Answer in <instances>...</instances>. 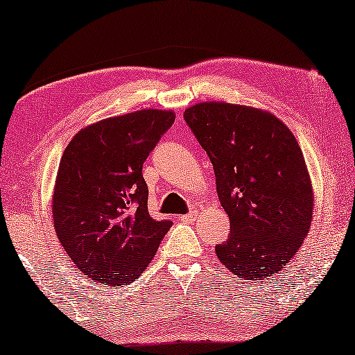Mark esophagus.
<instances>
[{
  "label": "esophagus",
  "mask_w": 355,
  "mask_h": 355,
  "mask_svg": "<svg viewBox=\"0 0 355 355\" xmlns=\"http://www.w3.org/2000/svg\"><path fill=\"white\" fill-rule=\"evenodd\" d=\"M196 218H198V211H196V210H191L189 214L180 216V220L184 221V223H193Z\"/></svg>",
  "instance_id": "34e87169"
}]
</instances>
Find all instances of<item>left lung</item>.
I'll return each mask as SVG.
<instances>
[{
  "label": "left lung",
  "instance_id": "1",
  "mask_svg": "<svg viewBox=\"0 0 355 355\" xmlns=\"http://www.w3.org/2000/svg\"><path fill=\"white\" fill-rule=\"evenodd\" d=\"M184 121L207 153L231 232L215 247L234 276H276L308 236L314 189L292 130L266 110L202 102Z\"/></svg>",
  "mask_w": 355,
  "mask_h": 355
}]
</instances>
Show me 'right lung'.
I'll return each mask as SVG.
<instances>
[{
	"label": "right lung",
	"mask_w": 355,
	"mask_h": 355,
	"mask_svg": "<svg viewBox=\"0 0 355 355\" xmlns=\"http://www.w3.org/2000/svg\"><path fill=\"white\" fill-rule=\"evenodd\" d=\"M175 121L171 110H139L89 124L63 151L52 220L68 258L105 285L130 284L156 255L172 221L148 214L141 167Z\"/></svg>",
	"instance_id": "1"
}]
</instances>
